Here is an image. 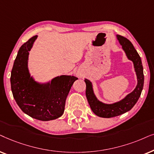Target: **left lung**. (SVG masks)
<instances>
[{
	"label": "left lung",
	"instance_id": "1",
	"mask_svg": "<svg viewBox=\"0 0 154 154\" xmlns=\"http://www.w3.org/2000/svg\"><path fill=\"white\" fill-rule=\"evenodd\" d=\"M118 40L122 45V48L125 52L128 58L134 63V66L137 77V85L135 89L129 94L122 101L113 104H105L98 101L94 95L91 83L85 79L86 83V96L91 107L92 111L96 116L101 118H112L118 116L132 109L140 97L141 91L144 86V72L141 58L134 48L132 43L128 38L120 35H117Z\"/></svg>",
	"mask_w": 154,
	"mask_h": 154
}]
</instances>
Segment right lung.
<instances>
[{"instance_id": "1", "label": "right lung", "mask_w": 154, "mask_h": 154, "mask_svg": "<svg viewBox=\"0 0 154 154\" xmlns=\"http://www.w3.org/2000/svg\"><path fill=\"white\" fill-rule=\"evenodd\" d=\"M36 37L30 38L18 51L11 72V89L16 103L24 113L36 120L48 121L63 114L67 96L78 78L62 75L46 85L36 83L27 68L29 51Z\"/></svg>"}]
</instances>
